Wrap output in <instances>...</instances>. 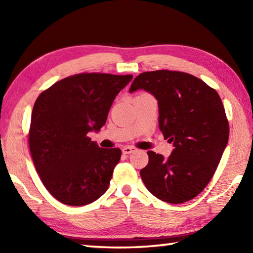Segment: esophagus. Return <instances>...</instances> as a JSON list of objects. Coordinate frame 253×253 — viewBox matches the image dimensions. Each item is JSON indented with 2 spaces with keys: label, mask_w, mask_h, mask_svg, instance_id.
Masks as SVG:
<instances>
[{
  "label": "esophagus",
  "mask_w": 253,
  "mask_h": 253,
  "mask_svg": "<svg viewBox=\"0 0 253 253\" xmlns=\"http://www.w3.org/2000/svg\"><path fill=\"white\" fill-rule=\"evenodd\" d=\"M135 151H136V148L135 147H131V146H125V147L122 149L123 154H130V153L135 152Z\"/></svg>",
  "instance_id": "esophagus-1"
}]
</instances>
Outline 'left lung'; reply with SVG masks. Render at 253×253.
I'll return each instance as SVG.
<instances>
[{
    "instance_id": "left-lung-1",
    "label": "left lung",
    "mask_w": 253,
    "mask_h": 253,
    "mask_svg": "<svg viewBox=\"0 0 253 253\" xmlns=\"http://www.w3.org/2000/svg\"><path fill=\"white\" fill-rule=\"evenodd\" d=\"M137 89L157 99L160 129L174 145L168 160L148 151L140 177L157 199L187 202L211 181L228 144L229 122L219 93L194 76L170 70L138 75L129 91Z\"/></svg>"
}]
</instances>
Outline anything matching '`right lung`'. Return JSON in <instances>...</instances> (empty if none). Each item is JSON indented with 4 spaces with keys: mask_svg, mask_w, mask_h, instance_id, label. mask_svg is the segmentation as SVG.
<instances>
[{
    "mask_svg": "<svg viewBox=\"0 0 253 253\" xmlns=\"http://www.w3.org/2000/svg\"><path fill=\"white\" fill-rule=\"evenodd\" d=\"M132 79L84 72L57 81L34 102L29 147L36 169L59 202L83 207L109 186L119 148H100L88 132L105 125L117 93Z\"/></svg>",
    "mask_w": 253,
    "mask_h": 253,
    "instance_id": "add662e5",
    "label": "right lung"
}]
</instances>
